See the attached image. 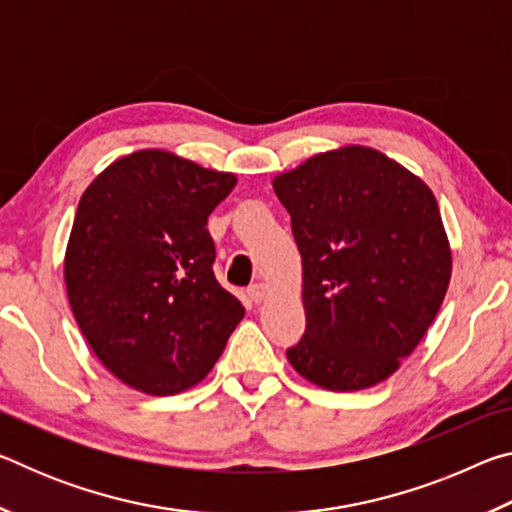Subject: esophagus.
Listing matches in <instances>:
<instances>
[{
  "label": "esophagus",
  "mask_w": 512,
  "mask_h": 512,
  "mask_svg": "<svg viewBox=\"0 0 512 512\" xmlns=\"http://www.w3.org/2000/svg\"><path fill=\"white\" fill-rule=\"evenodd\" d=\"M246 293H248V298L253 300V302H262L268 296V287H266L264 282H255V284H250Z\"/></svg>",
  "instance_id": "esophagus-1"
}]
</instances>
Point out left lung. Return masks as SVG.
<instances>
[{
    "label": "left lung",
    "instance_id": "obj_1",
    "mask_svg": "<svg viewBox=\"0 0 512 512\" xmlns=\"http://www.w3.org/2000/svg\"><path fill=\"white\" fill-rule=\"evenodd\" d=\"M302 257L307 327L287 359L327 391H361L418 348L452 277L427 183L370 146L318 153L273 178Z\"/></svg>",
    "mask_w": 512,
    "mask_h": 512
}]
</instances>
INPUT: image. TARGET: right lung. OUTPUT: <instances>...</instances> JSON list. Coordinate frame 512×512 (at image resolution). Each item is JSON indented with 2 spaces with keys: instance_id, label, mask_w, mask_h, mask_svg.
Instances as JSON below:
<instances>
[{
  "instance_id": "right-lung-1",
  "label": "right lung",
  "mask_w": 512,
  "mask_h": 512,
  "mask_svg": "<svg viewBox=\"0 0 512 512\" xmlns=\"http://www.w3.org/2000/svg\"><path fill=\"white\" fill-rule=\"evenodd\" d=\"M237 176L160 149L124 155L85 189L65 253L74 318L112 375L176 395L214 368L246 309L216 282L207 216Z\"/></svg>"
}]
</instances>
